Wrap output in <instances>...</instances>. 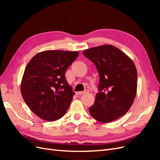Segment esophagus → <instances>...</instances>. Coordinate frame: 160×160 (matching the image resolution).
<instances>
[{"label": "esophagus", "instance_id": "esophagus-1", "mask_svg": "<svg viewBox=\"0 0 160 160\" xmlns=\"http://www.w3.org/2000/svg\"><path fill=\"white\" fill-rule=\"evenodd\" d=\"M88 92H89V91H88V89H86V90H85L84 91H78V92H76V95H83V94H84V93H88Z\"/></svg>", "mask_w": 160, "mask_h": 160}]
</instances>
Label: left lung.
I'll use <instances>...</instances> for the list:
<instances>
[{
  "instance_id": "1",
  "label": "left lung",
  "mask_w": 160,
  "mask_h": 160,
  "mask_svg": "<svg viewBox=\"0 0 160 160\" xmlns=\"http://www.w3.org/2000/svg\"><path fill=\"white\" fill-rule=\"evenodd\" d=\"M83 54L95 65L99 75L91 115L102 123L112 122L126 113L137 93L138 73L133 61L118 48L104 45L90 48Z\"/></svg>"
}]
</instances>
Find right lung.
<instances>
[{
	"mask_svg": "<svg viewBox=\"0 0 160 160\" xmlns=\"http://www.w3.org/2000/svg\"><path fill=\"white\" fill-rule=\"evenodd\" d=\"M78 55V51H45L27 64L21 94L28 107L42 119L54 122L66 113L75 93L65 74Z\"/></svg>",
	"mask_w": 160,
	"mask_h": 160,
	"instance_id": "right-lung-1",
	"label": "right lung"
}]
</instances>
